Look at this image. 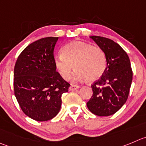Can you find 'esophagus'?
I'll return each mask as SVG.
<instances>
[{
	"label": "esophagus",
	"mask_w": 146,
	"mask_h": 146,
	"mask_svg": "<svg viewBox=\"0 0 146 146\" xmlns=\"http://www.w3.org/2000/svg\"><path fill=\"white\" fill-rule=\"evenodd\" d=\"M79 88H80V86L79 85H74V84H72V85L69 87V90H70V91H74V90H77V89H79Z\"/></svg>",
	"instance_id": "34e87169"
}]
</instances>
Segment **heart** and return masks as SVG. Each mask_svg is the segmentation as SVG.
<instances>
[{
  "instance_id": "obj_1",
  "label": "heart",
  "mask_w": 146,
  "mask_h": 146,
  "mask_svg": "<svg viewBox=\"0 0 146 146\" xmlns=\"http://www.w3.org/2000/svg\"><path fill=\"white\" fill-rule=\"evenodd\" d=\"M54 65L62 78L70 79L74 69V80L82 81L87 79L93 82L103 74L107 66L105 52L98 46L81 41H71L62 50V55L54 58Z\"/></svg>"
}]
</instances>
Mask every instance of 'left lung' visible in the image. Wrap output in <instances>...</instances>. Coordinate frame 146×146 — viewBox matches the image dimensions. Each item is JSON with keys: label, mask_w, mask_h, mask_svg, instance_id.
Instances as JSON below:
<instances>
[{"label": "left lung", "mask_w": 146, "mask_h": 146, "mask_svg": "<svg viewBox=\"0 0 146 146\" xmlns=\"http://www.w3.org/2000/svg\"><path fill=\"white\" fill-rule=\"evenodd\" d=\"M90 38L105 52L107 67L100 78L92 84L93 94L87 106L96 115L109 116L117 112L127 100L133 71L127 53L118 44L105 37Z\"/></svg>", "instance_id": "left-lung-1"}]
</instances>
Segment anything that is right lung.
I'll return each mask as SVG.
<instances>
[{"mask_svg": "<svg viewBox=\"0 0 146 146\" xmlns=\"http://www.w3.org/2000/svg\"><path fill=\"white\" fill-rule=\"evenodd\" d=\"M58 38L46 37L31 43L15 64V96L22 111L36 121H47L59 113L62 94L70 86L56 71L54 49Z\"/></svg>", "mask_w": 146, "mask_h": 146, "instance_id": "1", "label": "right lung"}]
</instances>
